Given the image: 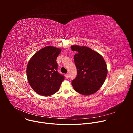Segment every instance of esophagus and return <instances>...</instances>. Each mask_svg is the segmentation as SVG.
Returning a JSON list of instances; mask_svg holds the SVG:
<instances>
[{
	"label": "esophagus",
	"instance_id": "34e87169",
	"mask_svg": "<svg viewBox=\"0 0 133 133\" xmlns=\"http://www.w3.org/2000/svg\"><path fill=\"white\" fill-rule=\"evenodd\" d=\"M65 77L66 78H68L69 77V74H65Z\"/></svg>",
	"mask_w": 133,
	"mask_h": 133
}]
</instances>
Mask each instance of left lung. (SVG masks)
<instances>
[{
    "label": "left lung",
    "mask_w": 133,
    "mask_h": 133,
    "mask_svg": "<svg viewBox=\"0 0 133 133\" xmlns=\"http://www.w3.org/2000/svg\"><path fill=\"white\" fill-rule=\"evenodd\" d=\"M71 49L77 52L74 55V62L77 74L71 82L74 90L84 95L96 92L104 84L107 75L104 59L87 47L72 45Z\"/></svg>",
    "instance_id": "obj_1"
}]
</instances>
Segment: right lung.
Returning <instances> with one entry per match:
<instances>
[{"instance_id": "right-lung-1", "label": "right lung", "mask_w": 133, "mask_h": 133, "mask_svg": "<svg viewBox=\"0 0 133 133\" xmlns=\"http://www.w3.org/2000/svg\"><path fill=\"white\" fill-rule=\"evenodd\" d=\"M61 49L46 46L35 53L28 62L27 77L33 90L42 96L52 95L59 89L64 76L57 71L56 59Z\"/></svg>"}]
</instances>
